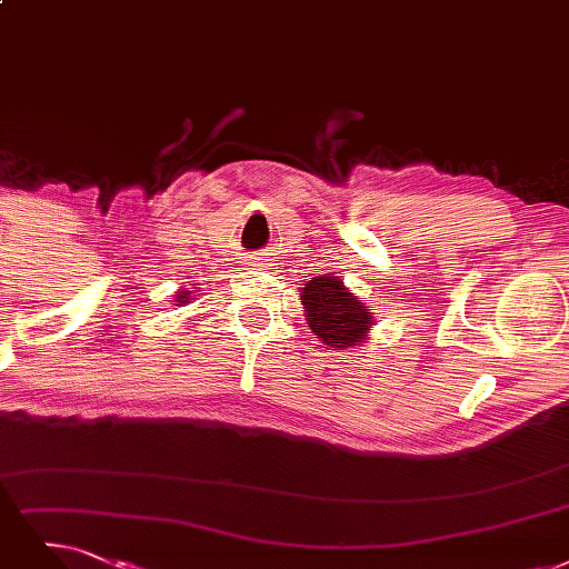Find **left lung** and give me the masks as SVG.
<instances>
[{
  "mask_svg": "<svg viewBox=\"0 0 569 569\" xmlns=\"http://www.w3.org/2000/svg\"><path fill=\"white\" fill-rule=\"evenodd\" d=\"M312 333L327 346L348 348L359 343L371 327V315L350 297L338 278H312L301 293Z\"/></svg>",
  "mask_w": 569,
  "mask_h": 569,
  "instance_id": "1",
  "label": "left lung"
}]
</instances>
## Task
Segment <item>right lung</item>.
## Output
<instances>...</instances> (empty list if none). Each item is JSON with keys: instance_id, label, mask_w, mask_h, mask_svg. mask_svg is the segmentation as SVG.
I'll return each instance as SVG.
<instances>
[{"instance_id": "add662e5", "label": "right lung", "mask_w": 569, "mask_h": 569, "mask_svg": "<svg viewBox=\"0 0 569 569\" xmlns=\"http://www.w3.org/2000/svg\"><path fill=\"white\" fill-rule=\"evenodd\" d=\"M177 299H181L179 303H187V293H181V297H177Z\"/></svg>"}]
</instances>
